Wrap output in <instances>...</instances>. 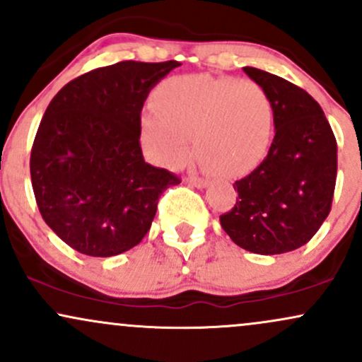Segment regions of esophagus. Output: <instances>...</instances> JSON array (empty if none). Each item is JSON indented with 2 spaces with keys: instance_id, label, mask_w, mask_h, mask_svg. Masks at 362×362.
I'll use <instances>...</instances> for the list:
<instances>
[{
  "instance_id": "esophagus-1",
  "label": "esophagus",
  "mask_w": 362,
  "mask_h": 362,
  "mask_svg": "<svg viewBox=\"0 0 362 362\" xmlns=\"http://www.w3.org/2000/svg\"><path fill=\"white\" fill-rule=\"evenodd\" d=\"M187 182H189L190 185L197 187V189H204V187L207 185V180H204V178H199V177H189L187 178Z\"/></svg>"
}]
</instances>
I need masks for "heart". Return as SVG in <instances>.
Returning a JSON list of instances; mask_svg holds the SVG:
<instances>
[{"label":"heart","instance_id":"1","mask_svg":"<svg viewBox=\"0 0 362 362\" xmlns=\"http://www.w3.org/2000/svg\"><path fill=\"white\" fill-rule=\"evenodd\" d=\"M141 115V143L153 163L178 168L194 148L206 168L238 177L264 160L274 127L272 100L252 80L206 74L170 78Z\"/></svg>","mask_w":362,"mask_h":362}]
</instances>
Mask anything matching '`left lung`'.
Instances as JSON below:
<instances>
[{
	"instance_id": "left-lung-1",
	"label": "left lung",
	"mask_w": 362,
	"mask_h": 362,
	"mask_svg": "<svg viewBox=\"0 0 362 362\" xmlns=\"http://www.w3.org/2000/svg\"><path fill=\"white\" fill-rule=\"evenodd\" d=\"M243 71L271 97L276 136L259 167L235 182L236 204L219 221L238 247L277 255L308 243L330 213L337 141L308 91L262 69Z\"/></svg>"
}]
</instances>
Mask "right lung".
<instances>
[{"label": "right lung", "mask_w": 362, "mask_h": 362, "mask_svg": "<svg viewBox=\"0 0 362 362\" xmlns=\"http://www.w3.org/2000/svg\"><path fill=\"white\" fill-rule=\"evenodd\" d=\"M177 61H120L57 91L37 129L30 177L47 226L83 255L114 257L151 228L158 199L180 178L144 161L141 110Z\"/></svg>", "instance_id": "obj_1"}]
</instances>
